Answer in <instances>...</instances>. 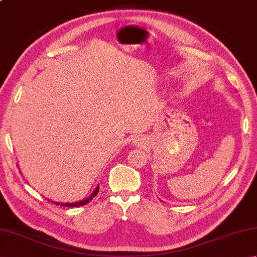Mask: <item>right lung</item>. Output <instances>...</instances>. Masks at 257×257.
I'll use <instances>...</instances> for the list:
<instances>
[{
    "label": "right lung",
    "instance_id": "add662e5",
    "mask_svg": "<svg viewBox=\"0 0 257 257\" xmlns=\"http://www.w3.org/2000/svg\"><path fill=\"white\" fill-rule=\"evenodd\" d=\"M98 191H99V184L97 185L96 187V189L94 190V192H92L88 198H86V199H84V200H81V201H79V202H74V203H61V202H53V203H55V204H57V205H61V206H72V207H74V206H81V205H85V204H87L88 203L89 201H91L92 200V198H95V196L97 195V193H98ZM48 200V199H47ZM50 201V200H48Z\"/></svg>",
    "mask_w": 257,
    "mask_h": 257
}]
</instances>
